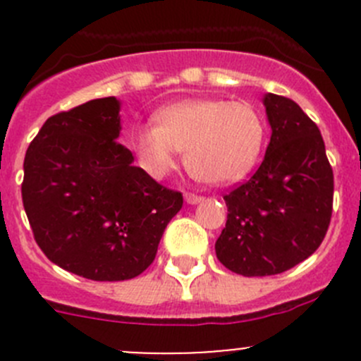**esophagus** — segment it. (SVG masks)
Listing matches in <instances>:
<instances>
[{"mask_svg":"<svg viewBox=\"0 0 361 361\" xmlns=\"http://www.w3.org/2000/svg\"><path fill=\"white\" fill-rule=\"evenodd\" d=\"M202 199H204L202 195L192 194V192H187V194H185V201H187L188 204H197V202H201Z\"/></svg>","mask_w":361,"mask_h":361,"instance_id":"34e87169","label":"esophagus"}]
</instances>
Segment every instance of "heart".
Returning <instances> with one entry per match:
<instances>
[{
    "label": "heart",
    "mask_w": 361,
    "mask_h": 361,
    "mask_svg": "<svg viewBox=\"0 0 361 361\" xmlns=\"http://www.w3.org/2000/svg\"><path fill=\"white\" fill-rule=\"evenodd\" d=\"M130 133L143 169L166 176L185 150L188 171L209 183H232L253 169L265 141V120L251 103L187 99L155 113Z\"/></svg>",
    "instance_id": "1"
}]
</instances>
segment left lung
<instances>
[{
    "instance_id": "8db88e82",
    "label": "left lung",
    "mask_w": 361,
    "mask_h": 361,
    "mask_svg": "<svg viewBox=\"0 0 361 361\" xmlns=\"http://www.w3.org/2000/svg\"><path fill=\"white\" fill-rule=\"evenodd\" d=\"M271 143L248 181L224 195L216 257L241 276L281 274L319 248L334 204V171L318 126L285 96L267 94Z\"/></svg>"
}]
</instances>
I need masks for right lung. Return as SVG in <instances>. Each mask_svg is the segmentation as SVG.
<instances>
[{"label":"right lung","instance_id":"add662e5","mask_svg":"<svg viewBox=\"0 0 361 361\" xmlns=\"http://www.w3.org/2000/svg\"><path fill=\"white\" fill-rule=\"evenodd\" d=\"M120 103L92 99L47 118L24 159L23 204L36 245L64 271L123 281L154 262L181 192L133 166L116 141Z\"/></svg>","mask_w":361,"mask_h":361}]
</instances>
